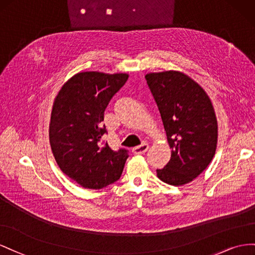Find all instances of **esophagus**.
I'll list each match as a JSON object with an SVG mask.
<instances>
[{
    "label": "esophagus",
    "instance_id": "esophagus-1",
    "mask_svg": "<svg viewBox=\"0 0 255 255\" xmlns=\"http://www.w3.org/2000/svg\"><path fill=\"white\" fill-rule=\"evenodd\" d=\"M149 148V145L146 144V143H143L141 145H139V146H135L132 148V151L133 154L135 155H142V154H145Z\"/></svg>",
    "mask_w": 255,
    "mask_h": 255
}]
</instances>
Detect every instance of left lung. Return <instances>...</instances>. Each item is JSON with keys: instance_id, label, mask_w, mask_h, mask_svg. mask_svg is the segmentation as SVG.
I'll use <instances>...</instances> for the list:
<instances>
[{"instance_id": "obj_1", "label": "left lung", "mask_w": 255, "mask_h": 255, "mask_svg": "<svg viewBox=\"0 0 255 255\" xmlns=\"http://www.w3.org/2000/svg\"><path fill=\"white\" fill-rule=\"evenodd\" d=\"M161 115L171 159L157 176L183 186L204 171L215 156L218 122L212 100L201 85L178 70L145 75Z\"/></svg>"}]
</instances>
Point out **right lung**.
Masks as SVG:
<instances>
[{"mask_svg":"<svg viewBox=\"0 0 255 255\" xmlns=\"http://www.w3.org/2000/svg\"><path fill=\"white\" fill-rule=\"evenodd\" d=\"M125 72L81 71L64 83L51 112L49 141L63 173L86 189H101L120 179L128 154L112 150L101 136V122L114 94L126 83Z\"/></svg>","mask_w":255,"mask_h":255,"instance_id":"add662e5","label":"right lung"}]
</instances>
